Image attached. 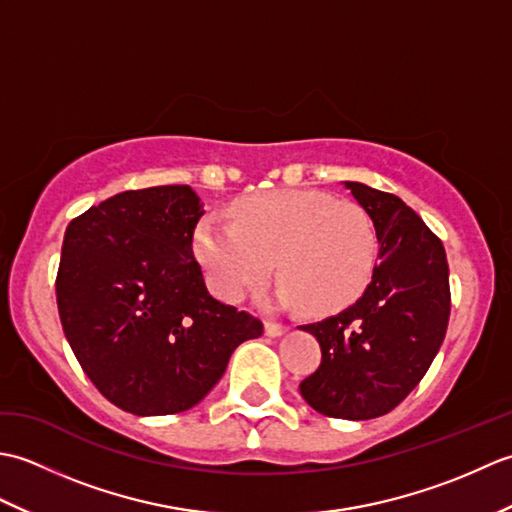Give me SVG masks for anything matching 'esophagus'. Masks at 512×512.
<instances>
[{"label": "esophagus", "mask_w": 512, "mask_h": 512, "mask_svg": "<svg viewBox=\"0 0 512 512\" xmlns=\"http://www.w3.org/2000/svg\"><path fill=\"white\" fill-rule=\"evenodd\" d=\"M286 330H288V325H284V323L266 321V334H268V336H281Z\"/></svg>", "instance_id": "1"}]
</instances>
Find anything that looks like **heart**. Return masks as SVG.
<instances>
[{"label":"heart","mask_w":512,"mask_h":512,"mask_svg":"<svg viewBox=\"0 0 512 512\" xmlns=\"http://www.w3.org/2000/svg\"><path fill=\"white\" fill-rule=\"evenodd\" d=\"M193 253L213 290L242 301L273 275L279 299L310 314L350 308L376 273L380 239L361 204L310 189L253 195L233 206V224L202 220Z\"/></svg>","instance_id":"heart-1"}]
</instances>
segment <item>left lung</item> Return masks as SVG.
<instances>
[{
	"mask_svg": "<svg viewBox=\"0 0 512 512\" xmlns=\"http://www.w3.org/2000/svg\"><path fill=\"white\" fill-rule=\"evenodd\" d=\"M345 187L376 224V273L354 306L301 325L317 336L321 365L299 389L323 416L369 420L398 407L436 358L451 314L449 264L440 237L398 195Z\"/></svg>",
	"mask_w": 512,
	"mask_h": 512,
	"instance_id": "8db88e82",
	"label": "left lung"
}]
</instances>
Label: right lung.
I'll return each mask as SVG.
<instances>
[{"mask_svg":"<svg viewBox=\"0 0 512 512\" xmlns=\"http://www.w3.org/2000/svg\"><path fill=\"white\" fill-rule=\"evenodd\" d=\"M204 215L187 184L123 191L74 217L57 273L59 317L101 394L136 416L187 411L264 323L217 301L193 257Z\"/></svg>","mask_w":512,"mask_h":512,"instance_id":"right-lung-1","label":"right lung"}]
</instances>
